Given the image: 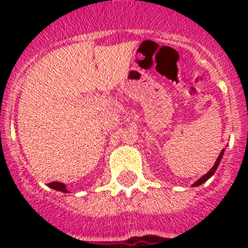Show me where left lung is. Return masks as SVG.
<instances>
[{
  "label": "left lung",
  "instance_id": "obj_1",
  "mask_svg": "<svg viewBox=\"0 0 248 248\" xmlns=\"http://www.w3.org/2000/svg\"><path fill=\"white\" fill-rule=\"evenodd\" d=\"M223 151H225V149H223V150L221 151V153H220V155H218L217 160H216V163H215V165L212 166V168H211V170H210V171L207 172V174H205V175H203L202 177H200V179H199V180L196 181V183H194V185H192V186H199V185H201V184H203V183H205V181H207V180H209L210 177H211L212 175L215 174V171H216V169L218 168V164H220L221 159H222Z\"/></svg>",
  "mask_w": 248,
  "mask_h": 248
}]
</instances>
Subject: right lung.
I'll list each match as a JSON object with an SVG mask.
<instances>
[{
  "instance_id": "obj_1",
  "label": "right lung",
  "mask_w": 248,
  "mask_h": 248,
  "mask_svg": "<svg viewBox=\"0 0 248 248\" xmlns=\"http://www.w3.org/2000/svg\"><path fill=\"white\" fill-rule=\"evenodd\" d=\"M49 187L57 190V191H62V192H68V190L65 189V185L62 183H58V181H52V183L48 184Z\"/></svg>"
}]
</instances>
